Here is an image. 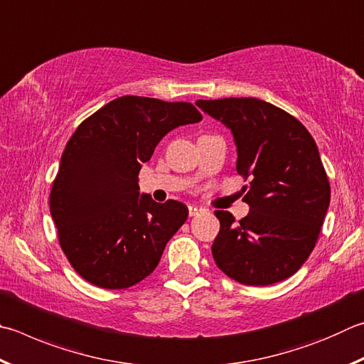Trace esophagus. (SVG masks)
I'll return each mask as SVG.
<instances>
[{
    "label": "esophagus",
    "mask_w": 364,
    "mask_h": 364,
    "mask_svg": "<svg viewBox=\"0 0 364 364\" xmlns=\"http://www.w3.org/2000/svg\"><path fill=\"white\" fill-rule=\"evenodd\" d=\"M202 211V208H199V207H196V205H189V216L193 218V216H197Z\"/></svg>",
    "instance_id": "34e87169"
}]
</instances>
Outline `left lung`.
<instances>
[{
  "instance_id": "left-lung-1",
  "label": "left lung",
  "mask_w": 364,
  "mask_h": 364,
  "mask_svg": "<svg viewBox=\"0 0 364 364\" xmlns=\"http://www.w3.org/2000/svg\"><path fill=\"white\" fill-rule=\"evenodd\" d=\"M203 113L234 135L237 173L250 213L235 223L218 210L220 232L211 245L216 266L230 279L266 287L296 274L315 248L331 199L318 148L309 130L259 98L197 100Z\"/></svg>"
}]
</instances>
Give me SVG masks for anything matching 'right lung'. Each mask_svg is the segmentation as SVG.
<instances>
[{
	"instance_id": "add662e5",
	"label": "right lung",
	"mask_w": 364,
	"mask_h": 364,
	"mask_svg": "<svg viewBox=\"0 0 364 364\" xmlns=\"http://www.w3.org/2000/svg\"><path fill=\"white\" fill-rule=\"evenodd\" d=\"M199 121L193 103L124 95L79 124L49 203L63 253L84 280L124 289L157 267L188 207L140 194L138 173L170 130Z\"/></svg>"
}]
</instances>
